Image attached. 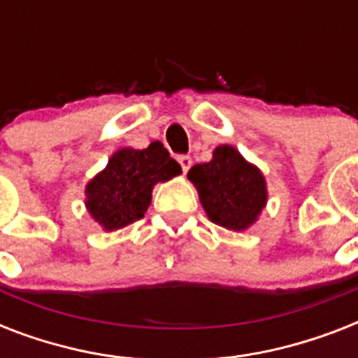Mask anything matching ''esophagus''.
Returning <instances> with one entry per match:
<instances>
[{
  "instance_id": "34e87169",
  "label": "esophagus",
  "mask_w": 358,
  "mask_h": 358,
  "mask_svg": "<svg viewBox=\"0 0 358 358\" xmlns=\"http://www.w3.org/2000/svg\"><path fill=\"white\" fill-rule=\"evenodd\" d=\"M178 163L182 165V171H184V174H185L191 169V163L193 162H191L189 156H178Z\"/></svg>"
}]
</instances>
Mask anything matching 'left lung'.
Masks as SVG:
<instances>
[{"label": "left lung", "mask_w": 358, "mask_h": 358, "mask_svg": "<svg viewBox=\"0 0 358 358\" xmlns=\"http://www.w3.org/2000/svg\"><path fill=\"white\" fill-rule=\"evenodd\" d=\"M187 178L196 185L208 217L224 229H249L266 206L262 173L229 145L217 146L212 162L191 167Z\"/></svg>", "instance_id": "1"}]
</instances>
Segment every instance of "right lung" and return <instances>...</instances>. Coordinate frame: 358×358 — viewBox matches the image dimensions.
<instances>
[{
    "mask_svg": "<svg viewBox=\"0 0 358 358\" xmlns=\"http://www.w3.org/2000/svg\"><path fill=\"white\" fill-rule=\"evenodd\" d=\"M182 173L169 150L154 141L145 150L122 148L87 185V210L106 230L139 221L150 206L152 187Z\"/></svg>",
    "mask_w": 358,
    "mask_h": 358,
    "instance_id": "1",
    "label": "right lung"
}]
</instances>
